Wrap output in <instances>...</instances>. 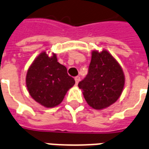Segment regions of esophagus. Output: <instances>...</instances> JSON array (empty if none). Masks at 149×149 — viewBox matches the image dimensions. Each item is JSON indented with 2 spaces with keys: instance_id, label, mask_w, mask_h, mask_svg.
<instances>
[{
  "instance_id": "esophagus-1",
  "label": "esophagus",
  "mask_w": 149,
  "mask_h": 149,
  "mask_svg": "<svg viewBox=\"0 0 149 149\" xmlns=\"http://www.w3.org/2000/svg\"><path fill=\"white\" fill-rule=\"evenodd\" d=\"M80 80V77H79V76H77V77H75V81H76V84H78L79 83V81Z\"/></svg>"
}]
</instances>
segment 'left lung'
<instances>
[{
  "label": "left lung",
  "mask_w": 149,
  "mask_h": 149,
  "mask_svg": "<svg viewBox=\"0 0 149 149\" xmlns=\"http://www.w3.org/2000/svg\"><path fill=\"white\" fill-rule=\"evenodd\" d=\"M122 68L106 51L92 52L88 72L78 86L84 91L87 104L102 109L116 102L124 86Z\"/></svg>",
  "instance_id": "1"
}]
</instances>
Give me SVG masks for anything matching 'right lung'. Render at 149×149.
I'll list each match as a JSON object with an SVG mask.
<instances>
[{"instance_id": "right-lung-1", "label": "right lung", "mask_w": 149, "mask_h": 149, "mask_svg": "<svg viewBox=\"0 0 149 149\" xmlns=\"http://www.w3.org/2000/svg\"><path fill=\"white\" fill-rule=\"evenodd\" d=\"M26 86L36 102L47 108L59 105L75 80L67 73L66 67L58 62L56 54L49 57L42 52L28 70Z\"/></svg>"}]
</instances>
